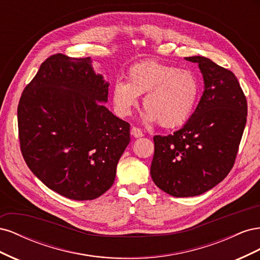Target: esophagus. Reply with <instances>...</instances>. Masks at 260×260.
Segmentation results:
<instances>
[{
    "instance_id": "obj_1",
    "label": "esophagus",
    "mask_w": 260,
    "mask_h": 260,
    "mask_svg": "<svg viewBox=\"0 0 260 260\" xmlns=\"http://www.w3.org/2000/svg\"><path fill=\"white\" fill-rule=\"evenodd\" d=\"M131 136L135 138H142L144 135H143V132L141 131V129H139L137 127H132L131 128Z\"/></svg>"
}]
</instances>
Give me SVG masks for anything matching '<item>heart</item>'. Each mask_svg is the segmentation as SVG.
Instances as JSON below:
<instances>
[{"label": "heart", "mask_w": 260, "mask_h": 260, "mask_svg": "<svg viewBox=\"0 0 260 260\" xmlns=\"http://www.w3.org/2000/svg\"><path fill=\"white\" fill-rule=\"evenodd\" d=\"M127 78L117 79L112 90L114 108L120 117L130 116L143 94L146 107L143 119L148 123L159 122L164 128H176L193 114L200 83L190 70L144 60L132 65Z\"/></svg>", "instance_id": "heart-1"}]
</instances>
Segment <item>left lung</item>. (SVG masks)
Returning <instances> with one entry per match:
<instances>
[{"mask_svg": "<svg viewBox=\"0 0 260 260\" xmlns=\"http://www.w3.org/2000/svg\"><path fill=\"white\" fill-rule=\"evenodd\" d=\"M199 64L204 92L188 120L174 135L155 136L151 176L175 198L205 193L233 167L246 124L247 103L237 77L204 56L185 57Z\"/></svg>", "mask_w": 260, "mask_h": 260, "instance_id": "left-lung-1", "label": "left lung"}]
</instances>
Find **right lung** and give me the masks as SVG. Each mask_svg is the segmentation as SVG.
Segmentation results:
<instances>
[{"label":"right lung","mask_w":260,"mask_h":260,"mask_svg":"<svg viewBox=\"0 0 260 260\" xmlns=\"http://www.w3.org/2000/svg\"><path fill=\"white\" fill-rule=\"evenodd\" d=\"M108 86L90 57L55 54L21 94L17 115L23 158L39 180L67 199L104 194L130 142V124L104 106Z\"/></svg>","instance_id":"obj_1"}]
</instances>
